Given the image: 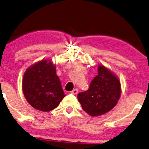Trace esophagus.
Returning a JSON list of instances; mask_svg holds the SVG:
<instances>
[{"label": "esophagus", "mask_w": 149, "mask_h": 149, "mask_svg": "<svg viewBox=\"0 0 149 149\" xmlns=\"http://www.w3.org/2000/svg\"><path fill=\"white\" fill-rule=\"evenodd\" d=\"M71 93L72 94V95H77V94L78 93V89L75 88V89H74V90H72L71 91Z\"/></svg>", "instance_id": "obj_1"}]
</instances>
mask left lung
I'll return each mask as SVG.
<instances>
[{
  "instance_id": "obj_1",
  "label": "left lung",
  "mask_w": 149,
  "mask_h": 149,
  "mask_svg": "<svg viewBox=\"0 0 149 149\" xmlns=\"http://www.w3.org/2000/svg\"><path fill=\"white\" fill-rule=\"evenodd\" d=\"M97 73L88 90L77 95L82 109L91 116H101L111 111L121 95L119 79L113 72L99 65Z\"/></svg>"
}]
</instances>
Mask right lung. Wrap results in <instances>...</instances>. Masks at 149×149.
Returning a JSON list of instances; mask_svg holds the SVG:
<instances>
[{
	"label": "right lung",
	"mask_w": 149,
	"mask_h": 149,
	"mask_svg": "<svg viewBox=\"0 0 149 149\" xmlns=\"http://www.w3.org/2000/svg\"><path fill=\"white\" fill-rule=\"evenodd\" d=\"M22 89L27 102L45 112L56 108L65 96L56 72V65L51 59H42L27 68Z\"/></svg>",
	"instance_id": "obj_1"
}]
</instances>
